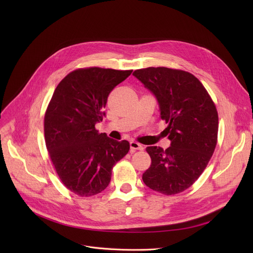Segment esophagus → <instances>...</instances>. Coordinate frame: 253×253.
I'll list each match as a JSON object with an SVG mask.
<instances>
[{"label": "esophagus", "mask_w": 253, "mask_h": 253, "mask_svg": "<svg viewBox=\"0 0 253 253\" xmlns=\"http://www.w3.org/2000/svg\"><path fill=\"white\" fill-rule=\"evenodd\" d=\"M142 150H143V147L140 143H138L136 141H130V152L131 153H134L135 151H142Z\"/></svg>", "instance_id": "esophagus-1"}]
</instances>
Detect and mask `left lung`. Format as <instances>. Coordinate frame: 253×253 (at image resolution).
I'll list each match as a JSON object with an SVG mask.
<instances>
[{"label":"left lung","instance_id":"8db88e82","mask_svg":"<svg viewBox=\"0 0 253 253\" xmlns=\"http://www.w3.org/2000/svg\"><path fill=\"white\" fill-rule=\"evenodd\" d=\"M151 90L166 122L163 131L171 143L165 151L148 147L151 166L142 180L153 191L176 195L189 189L203 173L217 143L218 114L209 93L189 72L164 66L136 70Z\"/></svg>","mask_w":253,"mask_h":253}]
</instances>
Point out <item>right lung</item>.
<instances>
[{
    "mask_svg": "<svg viewBox=\"0 0 253 253\" xmlns=\"http://www.w3.org/2000/svg\"><path fill=\"white\" fill-rule=\"evenodd\" d=\"M132 73L97 66L66 75L53 93L44 118L45 142L64 187L91 197L108 187L115 164L129 152L127 140L99 133L103 109L112 90Z\"/></svg>",
    "mask_w": 253,
    "mask_h": 253,
    "instance_id": "1",
    "label": "right lung"
}]
</instances>
